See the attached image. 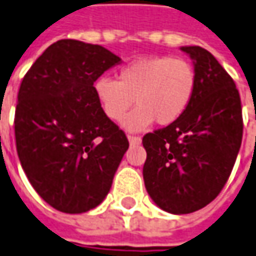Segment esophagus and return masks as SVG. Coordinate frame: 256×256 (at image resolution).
Returning <instances> with one entry per match:
<instances>
[{
  "mask_svg": "<svg viewBox=\"0 0 256 256\" xmlns=\"http://www.w3.org/2000/svg\"><path fill=\"white\" fill-rule=\"evenodd\" d=\"M128 142H130V144H140V142H142V138H140L138 136L128 134Z\"/></svg>",
  "mask_w": 256,
  "mask_h": 256,
  "instance_id": "esophagus-1",
  "label": "esophagus"
}]
</instances>
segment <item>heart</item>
Instances as JSON below:
<instances>
[{
	"instance_id": "obj_1",
	"label": "heart",
	"mask_w": 256,
	"mask_h": 256,
	"mask_svg": "<svg viewBox=\"0 0 256 256\" xmlns=\"http://www.w3.org/2000/svg\"><path fill=\"white\" fill-rule=\"evenodd\" d=\"M198 86V74L186 58L171 56L146 57L128 62L118 72V80L100 77L92 85L99 108L108 119L120 122L132 106L124 126L142 130L156 120L171 124L185 114Z\"/></svg>"
}]
</instances>
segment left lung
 <instances>
[{"label": "left lung", "mask_w": 256, "mask_h": 256, "mask_svg": "<svg viewBox=\"0 0 256 256\" xmlns=\"http://www.w3.org/2000/svg\"><path fill=\"white\" fill-rule=\"evenodd\" d=\"M198 86L185 114L142 137L146 189L157 206L188 214L208 206L230 178L242 142V109L234 80L206 48L186 46Z\"/></svg>", "instance_id": "1"}]
</instances>
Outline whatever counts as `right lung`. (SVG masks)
Wrapping results in <instances>:
<instances>
[{
    "label": "right lung",
    "instance_id": "add662e5",
    "mask_svg": "<svg viewBox=\"0 0 256 256\" xmlns=\"http://www.w3.org/2000/svg\"><path fill=\"white\" fill-rule=\"evenodd\" d=\"M120 62L108 48L72 39L48 46L18 92L15 140L22 168L43 200L62 213L96 208L128 148L92 85Z\"/></svg>",
    "mask_w": 256,
    "mask_h": 256
}]
</instances>
